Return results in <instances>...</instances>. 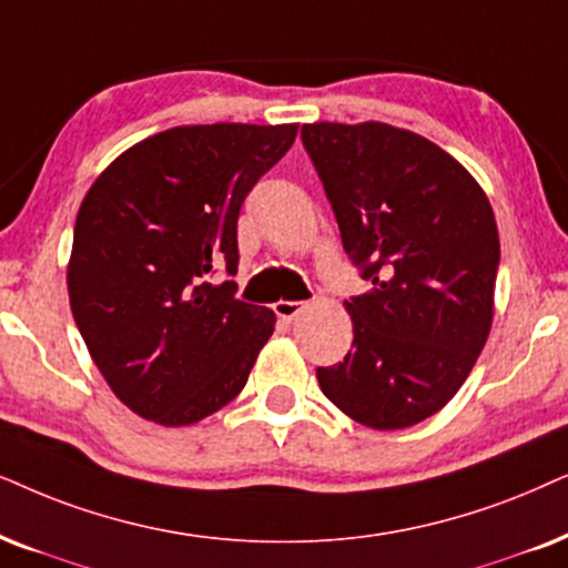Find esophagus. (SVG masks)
Masks as SVG:
<instances>
[{
  "instance_id": "34e87169",
  "label": "esophagus",
  "mask_w": 568,
  "mask_h": 568,
  "mask_svg": "<svg viewBox=\"0 0 568 568\" xmlns=\"http://www.w3.org/2000/svg\"><path fill=\"white\" fill-rule=\"evenodd\" d=\"M305 302H297V300H278L276 305H274V311H276V315L282 321H294L297 318V315L305 311Z\"/></svg>"
}]
</instances>
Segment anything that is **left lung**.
<instances>
[{
  "mask_svg": "<svg viewBox=\"0 0 568 568\" xmlns=\"http://www.w3.org/2000/svg\"><path fill=\"white\" fill-rule=\"evenodd\" d=\"M352 263V349L318 367L321 392L375 430L444 409L488 342L498 226L473 174L417 132L383 122L302 124Z\"/></svg>",
  "mask_w": 568,
  "mask_h": 568,
  "instance_id": "left-lung-1",
  "label": "left lung"
}]
</instances>
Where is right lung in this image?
Returning a JSON list of instances; mask_svg holds the SVG:
<instances>
[{
  "label": "right lung",
  "instance_id": "obj_1",
  "mask_svg": "<svg viewBox=\"0 0 568 568\" xmlns=\"http://www.w3.org/2000/svg\"><path fill=\"white\" fill-rule=\"evenodd\" d=\"M297 124H185L116 156L88 190L68 266L72 318L124 407L182 428L230 404L274 334L237 274V219Z\"/></svg>",
  "mask_w": 568,
  "mask_h": 568
}]
</instances>
